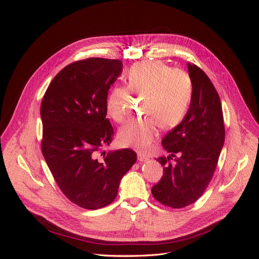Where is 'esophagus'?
<instances>
[{"mask_svg": "<svg viewBox=\"0 0 259 259\" xmlns=\"http://www.w3.org/2000/svg\"><path fill=\"white\" fill-rule=\"evenodd\" d=\"M137 156H138V161H140V162H145L148 160V156L143 153H140V152L137 153Z\"/></svg>", "mask_w": 259, "mask_h": 259, "instance_id": "obj_1", "label": "esophagus"}]
</instances>
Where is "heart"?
<instances>
[{"mask_svg":"<svg viewBox=\"0 0 259 259\" xmlns=\"http://www.w3.org/2000/svg\"><path fill=\"white\" fill-rule=\"evenodd\" d=\"M127 88H114L106 107L109 116L122 123L130 115L132 97L129 92L145 98L144 113L147 116L124 125L117 136L123 147L138 151L147 150L152 144L160 125L171 128L182 122L193 96V83L189 73L158 60L142 61L133 66L127 74Z\"/></svg>","mask_w":259,"mask_h":259,"instance_id":"b5f03b06","label":"heart"}]
</instances>
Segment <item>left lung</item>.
Instances as JSON below:
<instances>
[{"label":"left lung","mask_w":259,"mask_h":259,"mask_svg":"<svg viewBox=\"0 0 259 259\" xmlns=\"http://www.w3.org/2000/svg\"><path fill=\"white\" fill-rule=\"evenodd\" d=\"M193 83L189 110L162 139L168 156L156 159L163 176L151 188L154 199L171 208L192 204L204 193L214 176L225 143V124L221 98L206 73L188 64Z\"/></svg>","instance_id":"8db88e82"}]
</instances>
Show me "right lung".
Here are the masks:
<instances>
[{"mask_svg": "<svg viewBox=\"0 0 259 259\" xmlns=\"http://www.w3.org/2000/svg\"><path fill=\"white\" fill-rule=\"evenodd\" d=\"M122 68L119 59L74 61L54 77L42 99L43 156L61 192L86 209L112 203L121 178L137 160L132 149L98 155L114 134L106 106Z\"/></svg>", "mask_w": 259, "mask_h": 259, "instance_id": "obj_1", "label": "right lung"}]
</instances>
